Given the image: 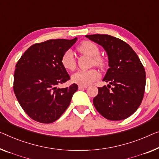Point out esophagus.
Returning <instances> with one entry per match:
<instances>
[{"mask_svg":"<svg viewBox=\"0 0 159 159\" xmlns=\"http://www.w3.org/2000/svg\"><path fill=\"white\" fill-rule=\"evenodd\" d=\"M88 88V86H83V85H79V89H86Z\"/></svg>","mask_w":159,"mask_h":159,"instance_id":"obj_1","label":"esophagus"}]
</instances>
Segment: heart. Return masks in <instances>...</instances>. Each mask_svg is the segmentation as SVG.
Masks as SVG:
<instances>
[{
    "label": "heart",
    "mask_w": 159,
    "mask_h": 159,
    "mask_svg": "<svg viewBox=\"0 0 159 159\" xmlns=\"http://www.w3.org/2000/svg\"><path fill=\"white\" fill-rule=\"evenodd\" d=\"M77 49L80 53L91 56L92 63L97 67L102 68L105 66V59L99 55L100 50L96 43L89 41H83L78 46ZM61 63L63 67L68 70H73L76 67V61L70 50H68L63 53L61 58ZM99 76V73L95 69L81 70L73 73L71 80L75 84L87 86L98 79Z\"/></svg>",
    "instance_id": "b5f03b06"
}]
</instances>
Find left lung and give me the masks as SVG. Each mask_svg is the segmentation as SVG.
I'll return each mask as SVG.
<instances>
[{"instance_id": "1", "label": "left lung", "mask_w": 159, "mask_h": 159, "mask_svg": "<svg viewBox=\"0 0 159 159\" xmlns=\"http://www.w3.org/2000/svg\"><path fill=\"white\" fill-rule=\"evenodd\" d=\"M86 37L106 50L110 67L103 79L109 84L98 88V93L93 101L95 108L108 120H124L138 109L143 100L146 86L143 66L136 52L122 40L106 34Z\"/></svg>"}]
</instances>
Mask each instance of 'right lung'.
I'll return each mask as SVG.
<instances>
[{"label":"right lung","instance_id":"1","mask_svg":"<svg viewBox=\"0 0 159 159\" xmlns=\"http://www.w3.org/2000/svg\"><path fill=\"white\" fill-rule=\"evenodd\" d=\"M51 39L29 47L16 65L13 91L21 107L33 120L43 124L56 121L67 109L76 84L59 89L70 79L61 58L76 41Z\"/></svg>","mask_w":159,"mask_h":159}]
</instances>
